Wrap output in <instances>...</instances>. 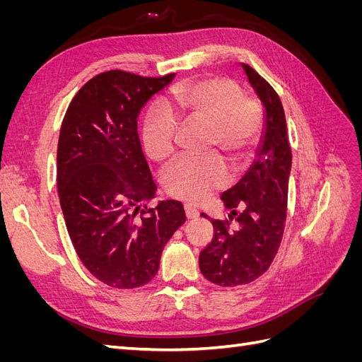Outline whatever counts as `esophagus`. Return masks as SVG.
I'll return each instance as SVG.
<instances>
[{
  "label": "esophagus",
  "mask_w": 362,
  "mask_h": 362,
  "mask_svg": "<svg viewBox=\"0 0 362 362\" xmlns=\"http://www.w3.org/2000/svg\"><path fill=\"white\" fill-rule=\"evenodd\" d=\"M184 210H185V216H187L189 221H193V218H198L199 217V210L196 206H193L192 204L185 205Z\"/></svg>",
  "instance_id": "34e87169"
}]
</instances>
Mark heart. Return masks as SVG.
<instances>
[{
	"mask_svg": "<svg viewBox=\"0 0 362 362\" xmlns=\"http://www.w3.org/2000/svg\"><path fill=\"white\" fill-rule=\"evenodd\" d=\"M177 119L210 125V145L217 146L233 164H242L249 158L261 129L258 104L245 96L235 81L223 76L180 84L172 89L168 107L151 108L141 128V141L152 160L166 161L173 156ZM226 182V169L216 156L182 157L163 173L166 192L193 204L205 201Z\"/></svg>",
	"mask_w": 362,
	"mask_h": 362,
	"instance_id": "obj_1",
	"label": "heart"
}]
</instances>
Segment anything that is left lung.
Returning a JSON list of instances; mask_svg holds the SVG:
<instances>
[{"mask_svg":"<svg viewBox=\"0 0 362 362\" xmlns=\"http://www.w3.org/2000/svg\"><path fill=\"white\" fill-rule=\"evenodd\" d=\"M242 66L264 115L254 161L242 180L221 196L231 211L229 218L235 217L238 228L228 231L222 221L210 218L214 238L199 255L202 275L222 287L255 281L272 264L286 226L291 172L287 122L279 96L257 71L245 63ZM201 216L206 217L205 213Z\"/></svg>","mask_w":362,"mask_h":362,"instance_id":"8db88e82","label":"left lung"}]
</instances>
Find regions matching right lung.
<instances>
[{
    "label": "right lung",
    "mask_w": 362,
    "mask_h": 362,
    "mask_svg": "<svg viewBox=\"0 0 362 362\" xmlns=\"http://www.w3.org/2000/svg\"><path fill=\"white\" fill-rule=\"evenodd\" d=\"M173 78L96 75L74 96L60 128L64 222L86 269L113 288H137L154 278L164 246L185 222L180 201L146 206L157 187L137 134L141 107Z\"/></svg>",
    "instance_id": "right-lung-1"
}]
</instances>
